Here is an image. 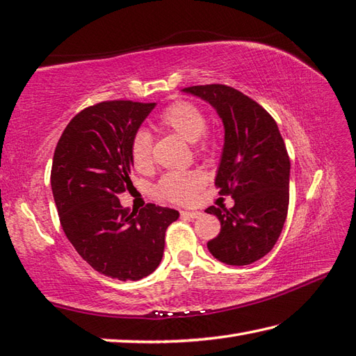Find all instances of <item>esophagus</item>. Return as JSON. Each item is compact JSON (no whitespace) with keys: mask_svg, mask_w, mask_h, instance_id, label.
<instances>
[{"mask_svg":"<svg viewBox=\"0 0 356 356\" xmlns=\"http://www.w3.org/2000/svg\"><path fill=\"white\" fill-rule=\"evenodd\" d=\"M180 216H182L184 219H197L202 216L200 211H180Z\"/></svg>","mask_w":356,"mask_h":356,"instance_id":"1","label":"esophagus"}]
</instances>
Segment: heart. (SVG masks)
Wrapping results in <instances>:
<instances>
[{"label":"heart","instance_id":"b5f03b06","mask_svg":"<svg viewBox=\"0 0 356 356\" xmlns=\"http://www.w3.org/2000/svg\"><path fill=\"white\" fill-rule=\"evenodd\" d=\"M160 124L177 132L188 142H197L205 134L208 120L204 111L197 104L185 100H177L166 106L160 114ZM211 142L200 143L202 151H210ZM129 156L137 170H146L152 162V138L146 129H138L131 138ZM204 174L199 171L170 172L159 182V193L168 200L177 204H186L204 185Z\"/></svg>","mask_w":356,"mask_h":356}]
</instances>
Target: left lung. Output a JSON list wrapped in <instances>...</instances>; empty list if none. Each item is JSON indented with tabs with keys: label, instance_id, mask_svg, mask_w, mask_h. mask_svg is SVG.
I'll use <instances>...</instances> for the list:
<instances>
[{
	"label": "left lung",
	"instance_id": "left-lung-1",
	"mask_svg": "<svg viewBox=\"0 0 356 356\" xmlns=\"http://www.w3.org/2000/svg\"><path fill=\"white\" fill-rule=\"evenodd\" d=\"M211 104L224 123L225 140L216 176L229 210L210 207L220 233L207 247L227 266H248L275 247L289 210L290 159L277 124L259 103L225 85L185 88Z\"/></svg>",
	"mask_w": 356,
	"mask_h": 356
}]
</instances>
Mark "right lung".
Instances as JSON below:
<instances>
[{
  "label": "right lung",
  "mask_w": 356,
  "mask_h": 356,
  "mask_svg": "<svg viewBox=\"0 0 356 356\" xmlns=\"http://www.w3.org/2000/svg\"><path fill=\"white\" fill-rule=\"evenodd\" d=\"M156 103L102 102L83 109L63 131L54 152L51 185L66 238L99 273L138 281L163 256L165 232L179 211L148 204L123 208L132 186V136Z\"/></svg>",
  "instance_id": "add662e5"
}]
</instances>
